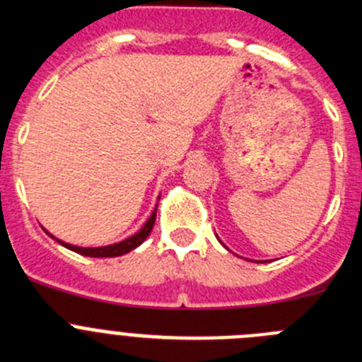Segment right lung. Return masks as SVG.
<instances>
[{"instance_id":"1","label":"right lung","mask_w":362,"mask_h":362,"mask_svg":"<svg viewBox=\"0 0 362 362\" xmlns=\"http://www.w3.org/2000/svg\"><path fill=\"white\" fill-rule=\"evenodd\" d=\"M156 210H158V206H156ZM156 210H153L152 216H150V219L146 221L145 226H143L139 232L134 233L132 238L124 239V241H121V243H116V245L99 246V248H81V246H72V245H69V243L59 241V239H56V241H59V245L66 246L69 250L78 252V254L86 255V257H117V255L129 254L130 250L137 248V246L141 245V243L148 238V233L152 232V228H153V223H156Z\"/></svg>"}]
</instances>
